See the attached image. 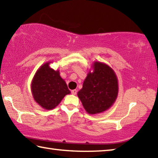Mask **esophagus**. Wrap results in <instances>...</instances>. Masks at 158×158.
<instances>
[{"label": "esophagus", "instance_id": "obj_1", "mask_svg": "<svg viewBox=\"0 0 158 158\" xmlns=\"http://www.w3.org/2000/svg\"><path fill=\"white\" fill-rule=\"evenodd\" d=\"M71 93H72V94H73V95H77V90L76 89L73 90H72V91H71Z\"/></svg>", "mask_w": 158, "mask_h": 158}]
</instances>
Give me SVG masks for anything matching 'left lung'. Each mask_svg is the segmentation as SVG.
Here are the masks:
<instances>
[{"label": "left lung", "instance_id": "8db88e82", "mask_svg": "<svg viewBox=\"0 0 158 158\" xmlns=\"http://www.w3.org/2000/svg\"><path fill=\"white\" fill-rule=\"evenodd\" d=\"M93 73L89 72L77 93L85 110L96 114L107 110L116 101L118 84L114 71L105 63H93Z\"/></svg>", "mask_w": 158, "mask_h": 158}]
</instances>
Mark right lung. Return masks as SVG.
<instances>
[{
	"instance_id": "right-lung-1",
	"label": "right lung",
	"mask_w": 158,
	"mask_h": 158,
	"mask_svg": "<svg viewBox=\"0 0 158 158\" xmlns=\"http://www.w3.org/2000/svg\"><path fill=\"white\" fill-rule=\"evenodd\" d=\"M50 63H44L37 69L31 84L35 101L47 110L55 108L66 95L70 93L65 81L60 76L59 70L51 68Z\"/></svg>"
}]
</instances>
